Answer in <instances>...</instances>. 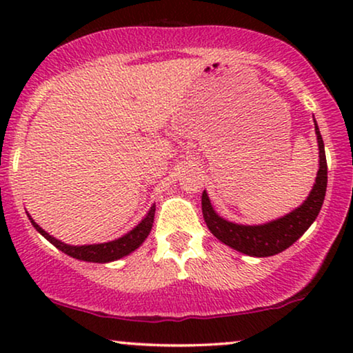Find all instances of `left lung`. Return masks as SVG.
Returning a JSON list of instances; mask_svg holds the SVG:
<instances>
[{
    "label": "left lung",
    "mask_w": 353,
    "mask_h": 353,
    "mask_svg": "<svg viewBox=\"0 0 353 353\" xmlns=\"http://www.w3.org/2000/svg\"><path fill=\"white\" fill-rule=\"evenodd\" d=\"M315 133L320 149V168H318L315 185L302 205L288 215L263 225H238L228 221L216 214L210 204L207 192H202V214L210 233L221 243L230 245L238 252L252 257H270L286 250L292 245L320 214L327 185V165L325 143L320 134V128L315 122Z\"/></svg>",
    "instance_id": "left-lung-1"
}]
</instances>
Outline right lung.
<instances>
[{"mask_svg":"<svg viewBox=\"0 0 353 353\" xmlns=\"http://www.w3.org/2000/svg\"><path fill=\"white\" fill-rule=\"evenodd\" d=\"M154 214H156V205H152L149 209L148 215L141 220V223H138L134 228L130 231V233L123 234L122 238L109 241V243L103 244H90V245H70L64 244L62 241L52 238L51 234H48L45 230L40 228L35 221H32V225L35 226V230L41 236L50 241L52 245H56L57 249L62 250V252L70 255V257L85 260V262H94V263H105V262H114V260H119L125 257V255L132 254L134 249H138L139 245L144 243V239L148 238V234L151 233L152 223H154Z\"/></svg>","mask_w":353,"mask_h":353,"instance_id":"1","label":"right lung"}]
</instances>
